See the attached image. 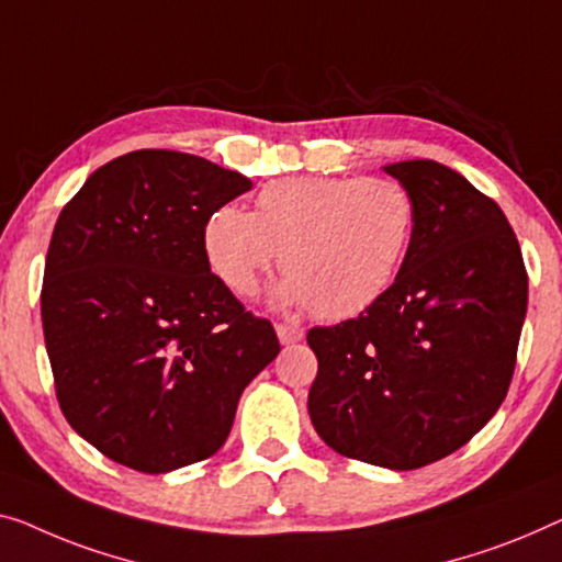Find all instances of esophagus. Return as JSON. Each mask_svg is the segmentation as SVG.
<instances>
[{"label": "esophagus", "instance_id": "obj_1", "mask_svg": "<svg viewBox=\"0 0 562 562\" xmlns=\"http://www.w3.org/2000/svg\"><path fill=\"white\" fill-rule=\"evenodd\" d=\"M274 333H278V338H280L282 346H290V342H300V340L305 338L303 330L295 328V325H284V323L274 325Z\"/></svg>", "mask_w": 562, "mask_h": 562}]
</instances>
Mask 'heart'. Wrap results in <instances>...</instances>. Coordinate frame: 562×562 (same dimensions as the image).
I'll return each mask as SVG.
<instances>
[{"label": "heart", "mask_w": 562, "mask_h": 562, "mask_svg": "<svg viewBox=\"0 0 562 562\" xmlns=\"http://www.w3.org/2000/svg\"><path fill=\"white\" fill-rule=\"evenodd\" d=\"M412 227L414 204L396 181L284 176L259 189L252 214L216 206L201 247L209 270L234 295H255L280 259L288 274L274 303L310 305L317 317L340 321L386 292Z\"/></svg>", "instance_id": "1"}]
</instances>
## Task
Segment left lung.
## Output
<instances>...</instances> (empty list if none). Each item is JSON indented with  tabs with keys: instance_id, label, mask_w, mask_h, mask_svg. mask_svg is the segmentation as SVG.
<instances>
[{
	"instance_id": "left-lung-1",
	"label": "left lung",
	"mask_w": 562,
	"mask_h": 562,
	"mask_svg": "<svg viewBox=\"0 0 562 562\" xmlns=\"http://www.w3.org/2000/svg\"><path fill=\"white\" fill-rule=\"evenodd\" d=\"M414 204L391 288L353 321L313 328L307 412L342 457L393 472L449 457L507 396L527 272L502 209L449 166H383Z\"/></svg>"
}]
</instances>
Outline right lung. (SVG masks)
<instances>
[{"mask_svg": "<svg viewBox=\"0 0 562 562\" xmlns=\"http://www.w3.org/2000/svg\"><path fill=\"white\" fill-rule=\"evenodd\" d=\"M252 181L206 158L133 150L90 173L60 212L42 328L67 422L146 474L212 457L241 391L280 353L270 321L212 274L206 216Z\"/></svg>", "mask_w": 562, "mask_h": 562, "instance_id": "obj_1", "label": "right lung"}]
</instances>
